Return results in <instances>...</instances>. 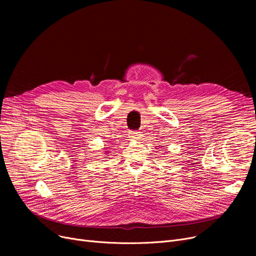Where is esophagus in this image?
Here are the masks:
<instances>
[{"label": "esophagus", "mask_w": 256, "mask_h": 256, "mask_svg": "<svg viewBox=\"0 0 256 256\" xmlns=\"http://www.w3.org/2000/svg\"><path fill=\"white\" fill-rule=\"evenodd\" d=\"M130 137L132 138V139H140L141 138V134H140V132H132V134H130Z\"/></svg>", "instance_id": "1"}]
</instances>
